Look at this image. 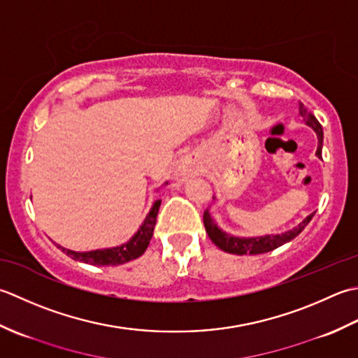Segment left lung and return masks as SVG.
<instances>
[{"label":"left lung","instance_id":"obj_1","mask_svg":"<svg viewBox=\"0 0 358 358\" xmlns=\"http://www.w3.org/2000/svg\"><path fill=\"white\" fill-rule=\"evenodd\" d=\"M300 113L304 117L306 123L310 128H313L317 136H318V148H317V156L322 159V147H323V128L320 125V122L315 119V115L310 114L308 109L303 103H300ZM312 213L309 215L306 220L295 227L294 230L282 233V235H275V236H262V238H235L230 235H225L224 231H221L220 229L216 227V224L211 220L208 215V210L203 211V225H206L207 235L211 239V243L215 245L220 247L221 250L227 252V253H233V255H259V253H267L272 252L275 249H278L280 245L289 243L294 238H296L300 233L303 231V229L310 222V220L313 217Z\"/></svg>","mask_w":358,"mask_h":358}]
</instances>
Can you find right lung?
I'll return each mask as SVG.
<instances>
[{
  "mask_svg": "<svg viewBox=\"0 0 358 358\" xmlns=\"http://www.w3.org/2000/svg\"><path fill=\"white\" fill-rule=\"evenodd\" d=\"M160 201H156L152 206L150 215L145 217V222L142 227L138 229L136 235L131 238L127 244L120 247H114V249H105V250H92V252H72L68 249H63L62 245H57L71 257L72 259L86 262V264L92 266H119L123 262H128L131 259H136L145 253L150 241L152 238V231H155V225L157 221Z\"/></svg>",
  "mask_w": 358,
  "mask_h": 358,
  "instance_id": "add662e5",
  "label": "right lung"
}]
</instances>
